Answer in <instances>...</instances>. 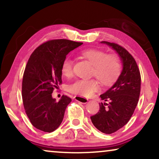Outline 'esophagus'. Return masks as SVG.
Segmentation results:
<instances>
[{"label": "esophagus", "instance_id": "obj_1", "mask_svg": "<svg viewBox=\"0 0 159 159\" xmlns=\"http://www.w3.org/2000/svg\"><path fill=\"white\" fill-rule=\"evenodd\" d=\"M75 98L76 101L80 102V103H87L88 101V100L85 98L82 97V96H78V95L77 96H75Z\"/></svg>", "mask_w": 159, "mask_h": 159}]
</instances>
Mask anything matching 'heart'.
I'll return each instance as SVG.
<instances>
[{
    "mask_svg": "<svg viewBox=\"0 0 159 159\" xmlns=\"http://www.w3.org/2000/svg\"><path fill=\"white\" fill-rule=\"evenodd\" d=\"M84 58L93 66V75L103 85L112 84L118 79L121 73V65L118 56L108 54L98 49H86L80 52ZM73 61L66 58L61 64V72L65 77H71L73 74ZM98 84L95 80H78L69 87V90L75 94L89 96L98 90Z\"/></svg>",
    "mask_w": 159,
    "mask_h": 159,
    "instance_id": "b5f03b06",
    "label": "heart"
}]
</instances>
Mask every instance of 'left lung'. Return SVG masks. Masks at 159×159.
<instances>
[{"label": "left lung", "instance_id": "obj_1", "mask_svg": "<svg viewBox=\"0 0 159 159\" xmlns=\"http://www.w3.org/2000/svg\"><path fill=\"white\" fill-rule=\"evenodd\" d=\"M101 43L116 51L122 70L115 83L101 95V100L108 103H100L99 111L90 119L99 131L111 134L123 127L133 114L140 97L141 78L135 60L127 50L115 43Z\"/></svg>", "mask_w": 159, "mask_h": 159}]
</instances>
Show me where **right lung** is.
I'll list each match as a JSON object with an SVG mask.
<instances>
[{"instance_id":"right-lung-1","label":"right lung","mask_w":159,"mask_h":159,"mask_svg":"<svg viewBox=\"0 0 159 159\" xmlns=\"http://www.w3.org/2000/svg\"><path fill=\"white\" fill-rule=\"evenodd\" d=\"M82 44L64 39L50 40L30 56L23 75L22 100L26 114L37 129L51 132L61 124L71 99L63 95L56 101L52 93L62 82L63 61L69 52Z\"/></svg>"}]
</instances>
